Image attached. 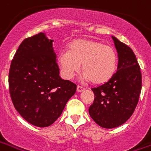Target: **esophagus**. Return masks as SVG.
<instances>
[{
	"instance_id": "esophagus-1",
	"label": "esophagus",
	"mask_w": 151,
	"mask_h": 151,
	"mask_svg": "<svg viewBox=\"0 0 151 151\" xmlns=\"http://www.w3.org/2000/svg\"><path fill=\"white\" fill-rule=\"evenodd\" d=\"M85 89H86V88L83 86H77V91H78V92H82V91H84Z\"/></svg>"
}]
</instances>
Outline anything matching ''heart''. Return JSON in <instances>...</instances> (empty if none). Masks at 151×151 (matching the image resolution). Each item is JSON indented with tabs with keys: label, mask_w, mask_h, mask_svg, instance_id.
I'll list each match as a JSON object with an SVG mask.
<instances>
[{
	"label": "heart",
	"mask_w": 151,
	"mask_h": 151,
	"mask_svg": "<svg viewBox=\"0 0 151 151\" xmlns=\"http://www.w3.org/2000/svg\"><path fill=\"white\" fill-rule=\"evenodd\" d=\"M58 63L65 78H72L80 70L81 64L85 79L94 84H102L114 75L118 57L112 47L100 41L80 39L71 42L68 51L59 53Z\"/></svg>",
	"instance_id": "obj_1"
}]
</instances>
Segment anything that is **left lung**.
<instances>
[{
	"label": "left lung",
	"mask_w": 151,
	"mask_h": 151,
	"mask_svg": "<svg viewBox=\"0 0 151 151\" xmlns=\"http://www.w3.org/2000/svg\"><path fill=\"white\" fill-rule=\"evenodd\" d=\"M112 39L118 52V70L105 84L92 88L94 100L89 108L93 120L107 129L119 127L131 117L142 90L141 70L133 50L115 37Z\"/></svg>",
	"instance_id": "obj_1"
}]
</instances>
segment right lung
I'll use <instances>...</instances> for the list:
<instances>
[{"label":"right lung","instance_id":"add662e5","mask_svg":"<svg viewBox=\"0 0 151 151\" xmlns=\"http://www.w3.org/2000/svg\"><path fill=\"white\" fill-rule=\"evenodd\" d=\"M53 40L45 34L25 38L10 65L9 86L12 101L24 120L46 127L61 116L77 86L59 76Z\"/></svg>","mask_w":151,"mask_h":151}]
</instances>
